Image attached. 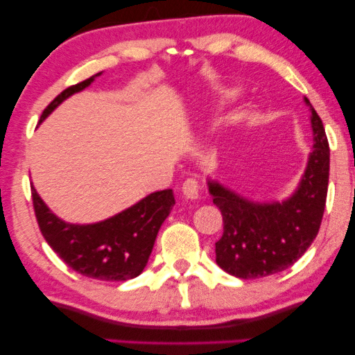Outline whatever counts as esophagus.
<instances>
[{
  "instance_id": "34e87169",
  "label": "esophagus",
  "mask_w": 355,
  "mask_h": 355,
  "mask_svg": "<svg viewBox=\"0 0 355 355\" xmlns=\"http://www.w3.org/2000/svg\"><path fill=\"white\" fill-rule=\"evenodd\" d=\"M182 193L186 198H191V200H196V198L200 197V186H198L197 179H186L182 184Z\"/></svg>"
}]
</instances>
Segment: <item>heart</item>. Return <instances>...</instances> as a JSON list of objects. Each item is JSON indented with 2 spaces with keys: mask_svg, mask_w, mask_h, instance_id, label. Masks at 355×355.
I'll list each match as a JSON object with an SVG mask.
<instances>
[{
  "mask_svg": "<svg viewBox=\"0 0 355 355\" xmlns=\"http://www.w3.org/2000/svg\"><path fill=\"white\" fill-rule=\"evenodd\" d=\"M232 98H234V94H232V90H225V92H221V94H218L215 98H213V105H215V106L225 105L226 101H231Z\"/></svg>",
  "mask_w": 355,
  "mask_h": 355,
  "instance_id": "b5f03b06",
  "label": "heart"
}]
</instances>
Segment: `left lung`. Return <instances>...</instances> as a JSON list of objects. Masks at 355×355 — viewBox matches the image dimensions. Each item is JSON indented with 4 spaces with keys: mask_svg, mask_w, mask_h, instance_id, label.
I'll return each instance as SVG.
<instances>
[{
    "mask_svg": "<svg viewBox=\"0 0 355 355\" xmlns=\"http://www.w3.org/2000/svg\"><path fill=\"white\" fill-rule=\"evenodd\" d=\"M310 110L313 147L297 186L283 200H254L208 176V192L223 215V236L215 244L216 263L226 273L255 279L294 265L318 234L329 176V147L322 119Z\"/></svg>",
    "mask_w": 355,
    "mask_h": 355,
    "instance_id": "8db88e82",
    "label": "left lung"
}]
</instances>
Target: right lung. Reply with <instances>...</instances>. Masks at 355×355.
<instances>
[{"label":"right lung","instance_id":"right-lung-1","mask_svg":"<svg viewBox=\"0 0 355 355\" xmlns=\"http://www.w3.org/2000/svg\"><path fill=\"white\" fill-rule=\"evenodd\" d=\"M61 92L46 110L43 123L62 101L87 89L96 77ZM33 208L48 245L77 273L101 281H128L142 273L148 263L159 227L171 213L173 189L148 193L125 210L96 223H67L50 210L32 184Z\"/></svg>","mask_w":355,"mask_h":355}]
</instances>
